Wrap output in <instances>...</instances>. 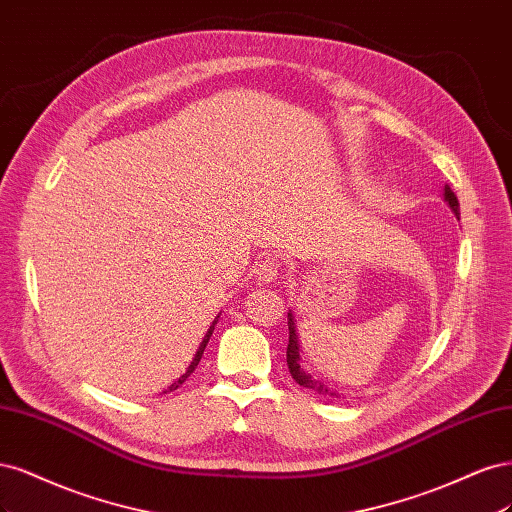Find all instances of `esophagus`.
I'll return each mask as SVG.
<instances>
[{
	"instance_id": "esophagus-1",
	"label": "esophagus",
	"mask_w": 512,
	"mask_h": 512,
	"mask_svg": "<svg viewBox=\"0 0 512 512\" xmlns=\"http://www.w3.org/2000/svg\"><path fill=\"white\" fill-rule=\"evenodd\" d=\"M253 274L259 280H263V283H274V280L280 274V261L276 257H272V255L263 257L261 261H257L255 266H253Z\"/></svg>"
}]
</instances>
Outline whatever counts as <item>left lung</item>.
I'll return each instance as SVG.
<instances>
[{"mask_svg": "<svg viewBox=\"0 0 512 512\" xmlns=\"http://www.w3.org/2000/svg\"><path fill=\"white\" fill-rule=\"evenodd\" d=\"M442 195H444V202L449 204V208L453 210V214H455V217L459 219V202H457V197H455V193L451 191V187H449V185H444ZM287 317H289L287 366H289V372H291V376H293V381L298 383L300 387L312 389V391L323 393V395H336V398H338V393H336L334 389H329L325 383H321V381H319V378H315V376L308 374V372L304 370V366H302V353H304V351H302V342H300V336H298V325H295V315H293V310H289V312H287Z\"/></svg>", "mask_w": 512, "mask_h": 512, "instance_id": "1", "label": "left lung"}]
</instances>
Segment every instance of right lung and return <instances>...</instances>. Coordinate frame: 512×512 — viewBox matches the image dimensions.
<instances>
[{"mask_svg": "<svg viewBox=\"0 0 512 512\" xmlns=\"http://www.w3.org/2000/svg\"><path fill=\"white\" fill-rule=\"evenodd\" d=\"M219 317H221V312H219V315L217 317H214V321H212V325L208 327V332H206V336L202 338V342H200V346H197V351H195V355H193V359H191V364L187 366V370H185V374H180L178 378H176V381L166 389V391H163V393H168V391H174V389H178L180 385H183L185 381H187V378L193 374V370L197 368V364H200V359H202V355H204V349H206V344H208V340H210V336H212V332H214V325H217L219 323Z\"/></svg>", "mask_w": 512, "mask_h": 512, "instance_id": "add662e5", "label": "right lung"}]
</instances>
